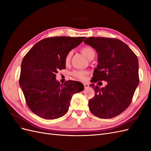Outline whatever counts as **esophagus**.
Here are the masks:
<instances>
[{"instance_id":"esophagus-1","label":"esophagus","mask_w":151,"mask_h":151,"mask_svg":"<svg viewBox=\"0 0 151 151\" xmlns=\"http://www.w3.org/2000/svg\"><path fill=\"white\" fill-rule=\"evenodd\" d=\"M83 85H84V88H89V84H87V83H84V84H83Z\"/></svg>"}]
</instances>
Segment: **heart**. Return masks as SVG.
<instances>
[{
    "mask_svg": "<svg viewBox=\"0 0 151 151\" xmlns=\"http://www.w3.org/2000/svg\"><path fill=\"white\" fill-rule=\"evenodd\" d=\"M80 50H81V53L84 54V55L89 59V60H91V59H93L96 55L94 49L92 47L88 46V45L83 47L81 48ZM72 54H73V53L72 51L68 52L66 54V55L64 58V63L66 65H68L70 64ZM71 75L77 79L83 81V80L86 79V76L88 75V72L86 70H74L71 72Z\"/></svg>",
    "mask_w": 151,
    "mask_h": 151,
    "instance_id": "obj_1",
    "label": "heart"
}]
</instances>
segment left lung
Returning a JSON list of instances; mask_svg holds the SVG:
<instances>
[{"label": "left lung", "instance_id": "8db88e82", "mask_svg": "<svg viewBox=\"0 0 151 151\" xmlns=\"http://www.w3.org/2000/svg\"><path fill=\"white\" fill-rule=\"evenodd\" d=\"M98 53V64L91 81L95 91L89 100L93 115L101 118H111L129 107L139 83L137 57L122 41L111 38L90 37L84 41ZM106 81L100 88L94 83Z\"/></svg>", "mask_w": 151, "mask_h": 151}]
</instances>
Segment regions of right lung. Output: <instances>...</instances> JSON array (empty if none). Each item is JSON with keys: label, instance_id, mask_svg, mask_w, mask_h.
<instances>
[{"label": "right lung", "instance_id": "1", "mask_svg": "<svg viewBox=\"0 0 151 151\" xmlns=\"http://www.w3.org/2000/svg\"><path fill=\"white\" fill-rule=\"evenodd\" d=\"M85 37L55 36L36 43L21 63L19 85L27 106L36 115L53 120L67 112L73 94L83 91L78 81L60 84L55 79L58 70L65 68L64 58Z\"/></svg>", "mask_w": 151, "mask_h": 151}]
</instances>
